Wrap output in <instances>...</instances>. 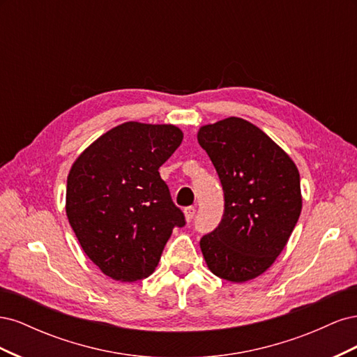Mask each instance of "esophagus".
Masks as SVG:
<instances>
[{
    "label": "esophagus",
    "instance_id": "obj_1",
    "mask_svg": "<svg viewBox=\"0 0 357 357\" xmlns=\"http://www.w3.org/2000/svg\"><path fill=\"white\" fill-rule=\"evenodd\" d=\"M195 213H197V208H195V207H186V208H185L186 220H188V222H192V219L195 218Z\"/></svg>",
    "mask_w": 357,
    "mask_h": 357
}]
</instances>
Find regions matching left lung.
<instances>
[{
  "label": "left lung",
  "instance_id": "8db88e82",
  "mask_svg": "<svg viewBox=\"0 0 357 357\" xmlns=\"http://www.w3.org/2000/svg\"><path fill=\"white\" fill-rule=\"evenodd\" d=\"M198 143L225 195L222 222L199 241L202 255L214 275L247 282L274 264L299 219L298 168L265 132L240 117L202 126Z\"/></svg>",
  "mask_w": 357,
  "mask_h": 357
}]
</instances>
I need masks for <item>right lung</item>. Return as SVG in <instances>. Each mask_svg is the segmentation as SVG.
<instances>
[{
  "instance_id": "obj_1",
  "label": "right lung",
  "mask_w": 357,
  "mask_h": 357,
  "mask_svg": "<svg viewBox=\"0 0 357 357\" xmlns=\"http://www.w3.org/2000/svg\"><path fill=\"white\" fill-rule=\"evenodd\" d=\"M181 142L177 126L126 122L74 162L67 215L84 253L105 275L119 282L149 277L172 229L186 225L159 174Z\"/></svg>"
}]
</instances>
